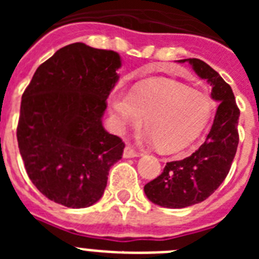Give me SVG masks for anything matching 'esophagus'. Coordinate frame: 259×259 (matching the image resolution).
Instances as JSON below:
<instances>
[{
	"label": "esophagus",
	"instance_id": "esophagus-1",
	"mask_svg": "<svg viewBox=\"0 0 259 259\" xmlns=\"http://www.w3.org/2000/svg\"><path fill=\"white\" fill-rule=\"evenodd\" d=\"M123 155L124 158H136V157H140V153L136 152V150L132 148V146L127 145L124 148V152H123Z\"/></svg>",
	"mask_w": 259,
	"mask_h": 259
}]
</instances>
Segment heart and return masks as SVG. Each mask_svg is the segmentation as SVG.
I'll return each instance as SVG.
<instances>
[{
    "label": "heart",
    "mask_w": 259,
    "mask_h": 259,
    "mask_svg": "<svg viewBox=\"0 0 259 259\" xmlns=\"http://www.w3.org/2000/svg\"><path fill=\"white\" fill-rule=\"evenodd\" d=\"M109 104L119 132L137 127L145 118L144 140L164 153L179 152L193 143L212 110L203 93L164 79L144 80L132 89L118 84L110 92Z\"/></svg>",
    "instance_id": "1"
}]
</instances>
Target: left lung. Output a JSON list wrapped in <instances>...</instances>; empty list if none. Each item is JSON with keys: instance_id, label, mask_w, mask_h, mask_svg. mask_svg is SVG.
Returning <instances> with one entry per match:
<instances>
[{"instance_id": "1", "label": "left lung", "mask_w": 259, "mask_h": 259, "mask_svg": "<svg viewBox=\"0 0 259 259\" xmlns=\"http://www.w3.org/2000/svg\"><path fill=\"white\" fill-rule=\"evenodd\" d=\"M188 62L198 77L211 87V98L219 104L206 140L182 161L166 163L163 172L144 187L146 197L155 205L183 209L206 200L226 179L239 144L240 110L232 89L207 63L197 58Z\"/></svg>"}]
</instances>
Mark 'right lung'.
I'll return each mask as SVG.
<instances>
[{
    "label": "right lung",
    "instance_id": "obj_1",
    "mask_svg": "<svg viewBox=\"0 0 259 259\" xmlns=\"http://www.w3.org/2000/svg\"><path fill=\"white\" fill-rule=\"evenodd\" d=\"M122 58L75 42L40 65L22 96L17 137L29 179L49 200L71 209L104 194L124 143L102 125Z\"/></svg>",
    "mask_w": 259,
    "mask_h": 259
}]
</instances>
